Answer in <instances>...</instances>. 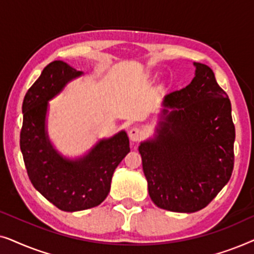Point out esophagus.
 I'll return each mask as SVG.
<instances>
[{
    "label": "esophagus",
    "instance_id": "34e87169",
    "mask_svg": "<svg viewBox=\"0 0 254 254\" xmlns=\"http://www.w3.org/2000/svg\"><path fill=\"white\" fill-rule=\"evenodd\" d=\"M128 135H129L130 141L136 142V141H140L141 138L144 136V131L143 129H141L140 127H133L130 128L129 131H128Z\"/></svg>",
    "mask_w": 254,
    "mask_h": 254
}]
</instances>
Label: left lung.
<instances>
[{
	"mask_svg": "<svg viewBox=\"0 0 254 254\" xmlns=\"http://www.w3.org/2000/svg\"><path fill=\"white\" fill-rule=\"evenodd\" d=\"M193 65L192 82L164 97L154 136L138 145L152 202L176 213L206 207L234 169L230 99L208 65Z\"/></svg>",
	"mask_w": 254,
	"mask_h": 254,
	"instance_id": "left-lung-1",
	"label": "left lung"
}]
</instances>
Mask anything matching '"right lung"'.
Wrapping results in <instances>:
<instances>
[{"mask_svg":"<svg viewBox=\"0 0 254 254\" xmlns=\"http://www.w3.org/2000/svg\"><path fill=\"white\" fill-rule=\"evenodd\" d=\"M84 72L64 61L51 62L24 97L20 150L38 192L64 211L96 207L110 193L114 170L130 151L125 130L102 138L84 155L69 158L57 150L47 131L50 100Z\"/></svg>","mask_w":254,"mask_h":254,"instance_id":"1","label":"right lung"}]
</instances>
